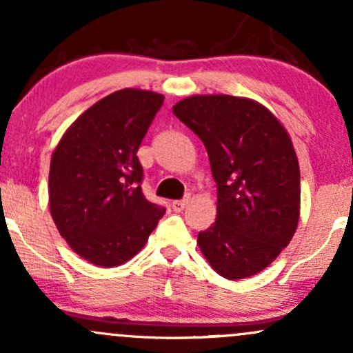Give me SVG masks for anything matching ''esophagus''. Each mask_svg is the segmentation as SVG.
Here are the masks:
<instances>
[{
	"mask_svg": "<svg viewBox=\"0 0 353 353\" xmlns=\"http://www.w3.org/2000/svg\"><path fill=\"white\" fill-rule=\"evenodd\" d=\"M189 199H182V201H172V209L176 210V212H181V210L185 209V205H188Z\"/></svg>",
	"mask_w": 353,
	"mask_h": 353,
	"instance_id": "esophagus-1",
	"label": "esophagus"
}]
</instances>
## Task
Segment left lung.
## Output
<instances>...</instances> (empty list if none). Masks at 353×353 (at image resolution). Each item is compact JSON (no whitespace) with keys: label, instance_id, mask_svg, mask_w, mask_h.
<instances>
[{"label":"left lung","instance_id":"8db88e82","mask_svg":"<svg viewBox=\"0 0 353 353\" xmlns=\"http://www.w3.org/2000/svg\"><path fill=\"white\" fill-rule=\"evenodd\" d=\"M208 149L217 184L216 222L199 232L205 261L229 281L269 267L301 217V169L289 132L264 104L196 94L172 106Z\"/></svg>","mask_w":353,"mask_h":353}]
</instances>
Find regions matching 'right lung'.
<instances>
[{
	"label": "right lung",
	"instance_id": "add662e5",
	"mask_svg": "<svg viewBox=\"0 0 353 353\" xmlns=\"http://www.w3.org/2000/svg\"><path fill=\"white\" fill-rule=\"evenodd\" d=\"M164 96L125 88L99 99L66 129L50 164V212L68 245L109 269L131 261L164 208L141 189L137 149Z\"/></svg>",
	"mask_w": 353,
	"mask_h": 353
}]
</instances>
